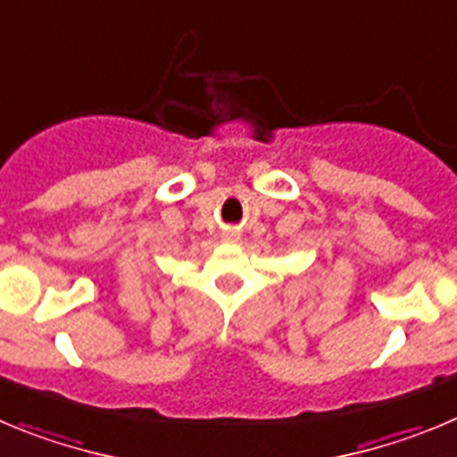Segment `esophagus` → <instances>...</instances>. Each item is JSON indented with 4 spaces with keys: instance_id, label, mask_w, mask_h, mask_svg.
I'll use <instances>...</instances> for the list:
<instances>
[{
    "instance_id": "esophagus-1",
    "label": "esophagus",
    "mask_w": 457,
    "mask_h": 457,
    "mask_svg": "<svg viewBox=\"0 0 457 457\" xmlns=\"http://www.w3.org/2000/svg\"><path fill=\"white\" fill-rule=\"evenodd\" d=\"M228 238H237V232H228Z\"/></svg>"
}]
</instances>
